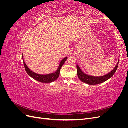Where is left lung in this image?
Returning a JSON list of instances; mask_svg holds the SVG:
<instances>
[{"instance_id": "left-lung-1", "label": "left lung", "mask_w": 128, "mask_h": 128, "mask_svg": "<svg viewBox=\"0 0 128 128\" xmlns=\"http://www.w3.org/2000/svg\"><path fill=\"white\" fill-rule=\"evenodd\" d=\"M119 59L118 63L116 64V66L115 67V68L112 70L110 72H109L107 74L102 76H92L90 75H88L84 73L82 70H81L80 67L78 66V64H77V75H78V78L80 80L82 81V82L86 83L88 85H96V84H99L102 83H104L105 82V81L109 80L110 78L114 75L115 72L116 71L118 67V64L119 62Z\"/></svg>"}]
</instances>
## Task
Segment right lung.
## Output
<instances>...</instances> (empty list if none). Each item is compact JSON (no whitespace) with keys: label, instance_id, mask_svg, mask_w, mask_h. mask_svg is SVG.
Masks as SVG:
<instances>
[{"label":"right lung","instance_id":"1","mask_svg":"<svg viewBox=\"0 0 128 128\" xmlns=\"http://www.w3.org/2000/svg\"><path fill=\"white\" fill-rule=\"evenodd\" d=\"M67 58H68L67 57H66L62 60H61V61L60 62V64H59V66L58 67V69L56 70V72L49 74H47V75H40L33 72L32 70H31L28 67V66L26 65L24 60H24V66L26 69V71L30 77H32V78H33L34 80H35L38 81V82L42 83H50L56 80L58 77H59L60 75V69L61 67H62L63 64H64L65 61L67 60Z\"/></svg>","mask_w":128,"mask_h":128}]
</instances>
